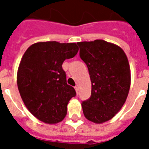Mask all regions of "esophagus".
Returning a JSON list of instances; mask_svg holds the SVG:
<instances>
[{
    "instance_id": "obj_1",
    "label": "esophagus",
    "mask_w": 149,
    "mask_h": 149,
    "mask_svg": "<svg viewBox=\"0 0 149 149\" xmlns=\"http://www.w3.org/2000/svg\"><path fill=\"white\" fill-rule=\"evenodd\" d=\"M75 90H76L77 94H79V87H78V86H75Z\"/></svg>"
}]
</instances>
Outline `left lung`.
I'll list each match as a JSON object with an SVG mask.
<instances>
[{
  "label": "left lung",
  "instance_id": "left-lung-1",
  "mask_svg": "<svg viewBox=\"0 0 149 149\" xmlns=\"http://www.w3.org/2000/svg\"><path fill=\"white\" fill-rule=\"evenodd\" d=\"M77 45L92 84L91 97L82 102L84 114L91 121L104 123L114 117L126 101L131 85L128 60L122 49L106 41Z\"/></svg>",
  "mask_w": 149,
  "mask_h": 149
}]
</instances>
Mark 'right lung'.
Returning a JSON list of instances; mask_svg holds the SVG:
<instances>
[{"instance_id":"obj_1","label":"right lung","mask_w":149,"mask_h":149,"mask_svg":"<svg viewBox=\"0 0 149 149\" xmlns=\"http://www.w3.org/2000/svg\"><path fill=\"white\" fill-rule=\"evenodd\" d=\"M76 43L37 42L24 52L17 75L18 91L29 111L48 124L60 122L77 93L66 83L63 62L78 52Z\"/></svg>"}]
</instances>
